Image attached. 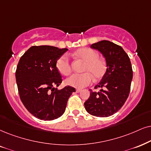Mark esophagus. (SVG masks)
<instances>
[{"label":"esophagus","mask_w":151,"mask_h":151,"mask_svg":"<svg viewBox=\"0 0 151 151\" xmlns=\"http://www.w3.org/2000/svg\"><path fill=\"white\" fill-rule=\"evenodd\" d=\"M81 89H79V88L76 89V92L77 93H79V92H81Z\"/></svg>","instance_id":"34e87169"}]
</instances>
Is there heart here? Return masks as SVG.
Here are the masks:
<instances>
[{"instance_id": "obj_1", "label": "heart", "mask_w": 151, "mask_h": 151, "mask_svg": "<svg viewBox=\"0 0 151 151\" xmlns=\"http://www.w3.org/2000/svg\"><path fill=\"white\" fill-rule=\"evenodd\" d=\"M74 56L79 58L86 64L82 74H74L66 80V83L72 87L81 88L89 85L93 78L98 80L105 74L106 62L105 59L99 57L97 51L90 48H82L74 53ZM56 68L60 74L68 76L72 72V65L70 58L67 54L59 57L56 61Z\"/></svg>"}]
</instances>
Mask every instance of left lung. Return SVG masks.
<instances>
[{"mask_svg": "<svg viewBox=\"0 0 151 151\" xmlns=\"http://www.w3.org/2000/svg\"><path fill=\"white\" fill-rule=\"evenodd\" d=\"M98 49L106 59V71L95 88H102L100 92L90 90V97L84 103L91 115L108 117L116 113L128 98L133 72L128 55L121 46L108 40L91 45Z\"/></svg>", "mask_w": 151, "mask_h": 151, "instance_id": "1", "label": "left lung"}]
</instances>
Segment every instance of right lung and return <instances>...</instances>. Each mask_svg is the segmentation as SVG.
<instances>
[{
    "instance_id": "1",
    "label": "right lung",
    "mask_w": 151,
    "mask_h": 151,
    "mask_svg": "<svg viewBox=\"0 0 151 151\" xmlns=\"http://www.w3.org/2000/svg\"><path fill=\"white\" fill-rule=\"evenodd\" d=\"M68 49L53 46H33L21 57L17 65L16 81L21 100L30 114L44 121H52L65 111L68 98L75 88L62 83L56 61Z\"/></svg>"
}]
</instances>
